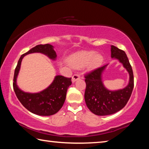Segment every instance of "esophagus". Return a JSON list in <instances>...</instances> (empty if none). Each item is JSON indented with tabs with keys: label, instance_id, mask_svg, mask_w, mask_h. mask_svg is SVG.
Returning a JSON list of instances; mask_svg holds the SVG:
<instances>
[{
	"label": "esophagus",
	"instance_id": "1",
	"mask_svg": "<svg viewBox=\"0 0 149 149\" xmlns=\"http://www.w3.org/2000/svg\"><path fill=\"white\" fill-rule=\"evenodd\" d=\"M80 78V75L78 74H75L74 75H73L72 76V81L75 82V81H77V79H79Z\"/></svg>",
	"mask_w": 149,
	"mask_h": 149
}]
</instances>
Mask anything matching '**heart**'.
Instances as JSON below:
<instances>
[{
	"instance_id": "1",
	"label": "heart",
	"mask_w": 149,
	"mask_h": 149,
	"mask_svg": "<svg viewBox=\"0 0 149 149\" xmlns=\"http://www.w3.org/2000/svg\"><path fill=\"white\" fill-rule=\"evenodd\" d=\"M103 56L100 54H95L93 51H81L72 54L69 58V62L73 67L81 68L89 64V69H95L101 65Z\"/></svg>"
}]
</instances>
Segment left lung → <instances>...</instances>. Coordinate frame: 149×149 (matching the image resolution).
<instances>
[{"instance_id":"obj_1","label":"left lung","mask_w":149,"mask_h":149,"mask_svg":"<svg viewBox=\"0 0 149 149\" xmlns=\"http://www.w3.org/2000/svg\"><path fill=\"white\" fill-rule=\"evenodd\" d=\"M111 57L118 59L127 70L130 74V81L122 89H107L102 81V74L107 65L98 68L85 75V103L91 112L98 116L113 114L122 109L129 100L134 87L132 68L125 52L112 45Z\"/></svg>"}]
</instances>
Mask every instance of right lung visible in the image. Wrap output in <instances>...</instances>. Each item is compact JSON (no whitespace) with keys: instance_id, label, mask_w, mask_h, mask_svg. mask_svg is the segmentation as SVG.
Segmentation results:
<instances>
[{"instance_id":"right-lung-1","label":"right lung","mask_w":149,"mask_h":149,"mask_svg":"<svg viewBox=\"0 0 149 149\" xmlns=\"http://www.w3.org/2000/svg\"><path fill=\"white\" fill-rule=\"evenodd\" d=\"M34 52L44 54L52 60L56 58L53 46L50 44L39 45L22 54L15 69L13 88L17 99L29 112L39 116H51L61 109L66 97L68 88L72 84V78L56 75L51 84L46 89L37 93L24 92L16 84L17 76L20 69L22 60L26 55Z\"/></svg>"}]
</instances>
